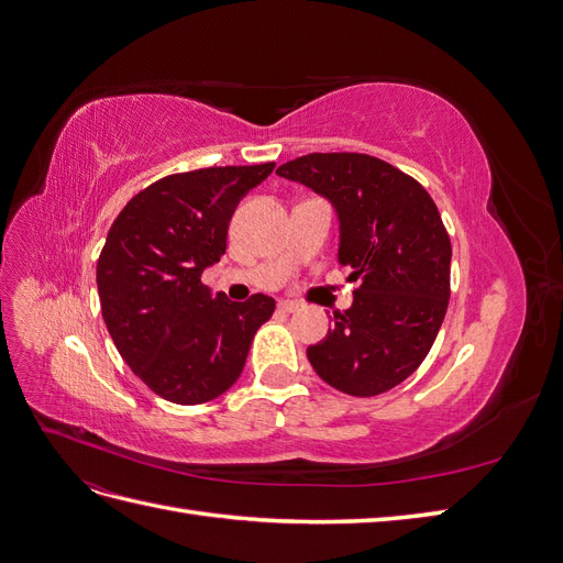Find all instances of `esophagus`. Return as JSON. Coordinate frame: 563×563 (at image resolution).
Returning <instances> with one entry per match:
<instances>
[{
  "instance_id": "esophagus-1",
  "label": "esophagus",
  "mask_w": 563,
  "mask_h": 563,
  "mask_svg": "<svg viewBox=\"0 0 563 563\" xmlns=\"http://www.w3.org/2000/svg\"><path fill=\"white\" fill-rule=\"evenodd\" d=\"M279 308L284 312H298L300 310V302H296V300H279Z\"/></svg>"
}]
</instances>
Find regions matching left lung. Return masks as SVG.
Listing matches in <instances>:
<instances>
[{
  "mask_svg": "<svg viewBox=\"0 0 563 563\" xmlns=\"http://www.w3.org/2000/svg\"><path fill=\"white\" fill-rule=\"evenodd\" d=\"M277 174L331 201L338 263L362 279L308 360L345 395H383L422 364L449 308L451 240L437 203L418 180L360 152H312Z\"/></svg>",
  "mask_w": 563,
  "mask_h": 563,
  "instance_id": "1",
  "label": "left lung"
}]
</instances>
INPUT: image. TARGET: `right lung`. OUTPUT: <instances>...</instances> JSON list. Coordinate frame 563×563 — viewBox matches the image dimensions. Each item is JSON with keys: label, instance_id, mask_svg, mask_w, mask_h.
Segmentation results:
<instances>
[{"label": "right lung", "instance_id": "obj_1", "mask_svg": "<svg viewBox=\"0 0 563 563\" xmlns=\"http://www.w3.org/2000/svg\"><path fill=\"white\" fill-rule=\"evenodd\" d=\"M275 162L174 174L135 195L112 223L96 267L106 327L129 368L166 401L195 406L242 376L275 298L232 302L201 272L220 261L240 199Z\"/></svg>", "mask_w": 563, "mask_h": 563}]
</instances>
